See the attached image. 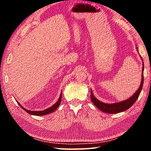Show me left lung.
Instances as JSON below:
<instances>
[{
	"label": "left lung",
	"instance_id": "left-lung-1",
	"mask_svg": "<svg viewBox=\"0 0 151 151\" xmlns=\"http://www.w3.org/2000/svg\"><path fill=\"white\" fill-rule=\"evenodd\" d=\"M143 61V60H142ZM142 79L141 83H140V86L138 90L136 91L133 95L129 99H127V100L119 102V103H112V104H106L103 103V102L100 101L98 99L94 97V94L93 93V91L91 90V101L93 102V104L95 105L97 108L100 109L101 111L106 112V113L110 114H114V113H118V112H121L122 111H127L129 109L130 107L133 105V104L136 102L137 99L139 98V94L141 92L142 86H143V82H144V75H143V72H144V63L142 64Z\"/></svg>",
	"mask_w": 151,
	"mask_h": 151
}]
</instances>
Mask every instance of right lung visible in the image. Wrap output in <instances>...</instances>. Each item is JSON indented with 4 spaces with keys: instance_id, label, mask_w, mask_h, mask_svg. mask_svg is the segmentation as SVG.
<instances>
[{
    "instance_id": "obj_1",
    "label": "right lung",
    "mask_w": 151,
    "mask_h": 151,
    "mask_svg": "<svg viewBox=\"0 0 151 151\" xmlns=\"http://www.w3.org/2000/svg\"><path fill=\"white\" fill-rule=\"evenodd\" d=\"M61 99H62V93H60V97L59 99H58V101L55 104H53L52 106H51L50 107H49V108L47 109H45L44 110V111H29V110H27L25 108H24L23 106H22L21 105H20V104L19 103H17L19 104L20 106L21 107L22 109H23V110H24L25 111H26L27 112H28V113L30 114H32V115H37V116H42V115H46V114H48L49 113H51V112H54L56 109H57L58 106L60 105V102H61Z\"/></svg>"
}]
</instances>
